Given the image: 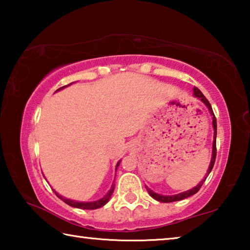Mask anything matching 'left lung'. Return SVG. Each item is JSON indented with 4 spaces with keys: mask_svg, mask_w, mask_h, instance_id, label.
I'll return each instance as SVG.
<instances>
[{
    "mask_svg": "<svg viewBox=\"0 0 250 250\" xmlns=\"http://www.w3.org/2000/svg\"><path fill=\"white\" fill-rule=\"evenodd\" d=\"M193 96L197 98L198 100H201L203 104H204L207 109H208V111L211 116V119H213V129H214V138H213V149H211V158H210V162H209V166L208 168H207V173L204 176V179H203L200 183H198L196 186H194L193 188L188 189V191H185V192H182L179 194H175V195H161V194H158L152 191L151 188H147L146 186V191L149 192V194L151 195V197H153L154 200L159 201L161 203H171V202H176V201H182L184 200V198H188L189 196L194 195V194H196L198 192V189L201 188V186L204 183L205 180L207 179V176L211 171V168L214 167V163H215V159H216V135H217V122H216V118L214 116V112H213V109H211V105L208 103V100L205 98V96L202 94V91L198 89V88L194 87L193 88Z\"/></svg>",
    "mask_w": 250,
    "mask_h": 250,
    "instance_id": "obj_1",
    "label": "left lung"
}]
</instances>
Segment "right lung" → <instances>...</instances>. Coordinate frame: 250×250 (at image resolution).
<instances>
[{"label": "right lung", "mask_w": 250, "mask_h": 250, "mask_svg": "<svg viewBox=\"0 0 250 250\" xmlns=\"http://www.w3.org/2000/svg\"><path fill=\"white\" fill-rule=\"evenodd\" d=\"M70 84H71V83L67 84V86H70ZM67 86H64V87H62V88H59V89L56 90V92L59 91V90H62V89H64V88H66ZM120 162H121V160L119 161V162L117 163L116 171H117L118 167H119ZM113 189H115V181H113V183H112V185H111V188L109 189L108 193L105 194V195H104V197H101L100 200H97V201H94V202H78V201L70 200V198H67V197H65V196L59 195V194H58L57 192H55V191H54V192H55V194H56V195H57L59 198H61V200H62V202H65L67 205H69V206H71V207H76V208H82V209H97V208H100V207H103L104 205L107 204V203H108L109 200H110V197H111V195H112Z\"/></svg>", "instance_id": "add662e5"}]
</instances>
